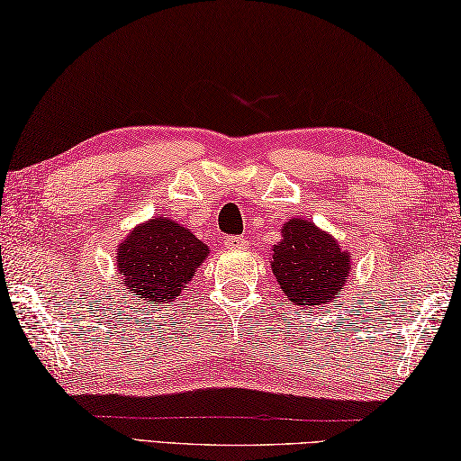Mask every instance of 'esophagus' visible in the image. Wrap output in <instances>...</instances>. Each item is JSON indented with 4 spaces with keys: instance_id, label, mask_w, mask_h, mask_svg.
<instances>
[{
    "instance_id": "esophagus-1",
    "label": "esophagus",
    "mask_w": 461,
    "mask_h": 461,
    "mask_svg": "<svg viewBox=\"0 0 461 461\" xmlns=\"http://www.w3.org/2000/svg\"><path fill=\"white\" fill-rule=\"evenodd\" d=\"M247 240L242 237H229L227 240H224V247L230 249V250H239V249H245Z\"/></svg>"
}]
</instances>
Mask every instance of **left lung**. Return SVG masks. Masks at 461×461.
Listing matches in <instances>:
<instances>
[{"label":"left lung","instance_id":"1","mask_svg":"<svg viewBox=\"0 0 461 461\" xmlns=\"http://www.w3.org/2000/svg\"><path fill=\"white\" fill-rule=\"evenodd\" d=\"M273 247L271 268L291 305H327L345 285L351 258L339 242L305 219H289Z\"/></svg>","mask_w":461,"mask_h":461}]
</instances>
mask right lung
Here are the masks:
<instances>
[{"label": "right lung", "mask_w": 461, "mask_h": 461, "mask_svg": "<svg viewBox=\"0 0 461 461\" xmlns=\"http://www.w3.org/2000/svg\"><path fill=\"white\" fill-rule=\"evenodd\" d=\"M206 257L204 242L167 216H152L136 227L116 250L122 285L138 299L156 305L186 291Z\"/></svg>", "instance_id": "1"}]
</instances>
